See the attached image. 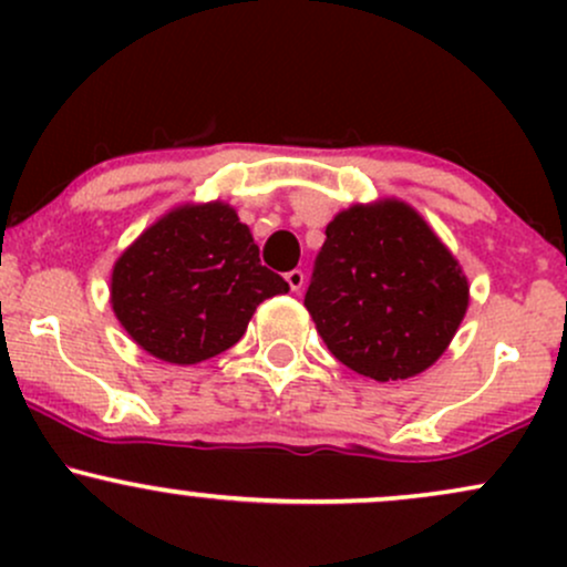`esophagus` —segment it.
I'll return each instance as SVG.
<instances>
[{"label":"esophagus","instance_id":"obj_1","mask_svg":"<svg viewBox=\"0 0 567 567\" xmlns=\"http://www.w3.org/2000/svg\"><path fill=\"white\" fill-rule=\"evenodd\" d=\"M285 279H288V285H290V290L292 292H298L303 288V271L301 269H292V271H288V275H285Z\"/></svg>","mask_w":567,"mask_h":567}]
</instances>
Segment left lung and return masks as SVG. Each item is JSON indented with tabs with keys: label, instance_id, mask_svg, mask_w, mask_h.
<instances>
[{
	"label": "left lung",
	"instance_id": "obj_1",
	"mask_svg": "<svg viewBox=\"0 0 567 567\" xmlns=\"http://www.w3.org/2000/svg\"><path fill=\"white\" fill-rule=\"evenodd\" d=\"M303 306L338 362L400 381L440 360L470 306L453 252L400 199L351 205L324 229Z\"/></svg>",
	"mask_w": 567,
	"mask_h": 567
}]
</instances>
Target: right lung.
<instances>
[{"label": "right lung", "instance_id": "obj_1", "mask_svg": "<svg viewBox=\"0 0 567 567\" xmlns=\"http://www.w3.org/2000/svg\"><path fill=\"white\" fill-rule=\"evenodd\" d=\"M224 202L181 205L135 239L112 271V309L143 351L197 365L245 336L256 306L288 292Z\"/></svg>", "mask_w": 567, "mask_h": 567}]
</instances>
